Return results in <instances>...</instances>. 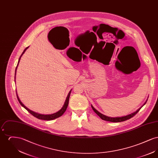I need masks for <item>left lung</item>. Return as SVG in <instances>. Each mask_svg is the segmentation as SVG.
Returning <instances> with one entry per match:
<instances>
[{"instance_id":"1","label":"left lung","mask_w":158,"mask_h":158,"mask_svg":"<svg viewBox=\"0 0 158 158\" xmlns=\"http://www.w3.org/2000/svg\"><path fill=\"white\" fill-rule=\"evenodd\" d=\"M147 101H148V99H147V100L146 101V102H144V104L140 108H139L137 111H135V112L131 113V114H128L127 115H126V116L119 117H110L106 116L105 115H104V114L99 113V112L98 111H97V110L92 105H91V107H92V110L94 111V112L96 113L102 120L105 121H110V122H113V123H118V122H121V121H124L128 120V119L131 118V117H133L134 115H135V114L139 112V111L142 108V107L143 106V105H145V104H146V102H147Z\"/></svg>"}]
</instances>
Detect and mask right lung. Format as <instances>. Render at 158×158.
I'll use <instances>...</instances> for the list:
<instances>
[{"label":"right lung","instance_id":"right-lung-1","mask_svg":"<svg viewBox=\"0 0 158 158\" xmlns=\"http://www.w3.org/2000/svg\"><path fill=\"white\" fill-rule=\"evenodd\" d=\"M28 47H27V48L23 50V53H22L21 56H20V57H19V60H18V64H17L16 68V69H15V82L16 69H17L18 66V64H19V61H20V59H21V57H22L23 54L25 53V52L27 50V48H28ZM71 91H72V89L70 90V92H69L68 96H67V98L66 99V101H65V102H64V105L63 106V107L60 109V110H59V111H57V112H56V113H54V114H40V113H35V112H34V111H33L31 110H30L29 108H28L27 106H25V105H23V102L20 101L19 98L18 97V94H17V92H16V96H17L18 100L19 102L20 103V104L22 105L24 108H25V109H26V110H27L29 113L31 114L33 116H34L35 117L37 118L40 119V120H53L54 119H56V118H57L60 117V116H61V115L64 114V113L66 111V109H67V108H68V104H69V97H70V95Z\"/></svg>","mask_w":158,"mask_h":158}]
</instances>
